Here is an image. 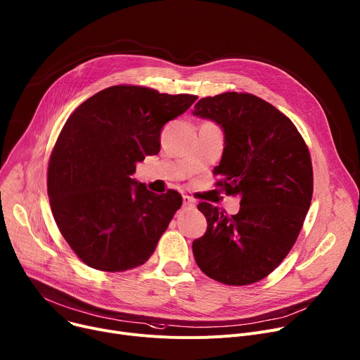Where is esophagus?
Instances as JSON below:
<instances>
[{"label": "esophagus", "mask_w": 360, "mask_h": 360, "mask_svg": "<svg viewBox=\"0 0 360 360\" xmlns=\"http://www.w3.org/2000/svg\"><path fill=\"white\" fill-rule=\"evenodd\" d=\"M182 201H184V207L185 208H195V201L191 198V197H188V195H184L182 197Z\"/></svg>", "instance_id": "esophagus-1"}]
</instances>
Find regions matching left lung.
Returning a JSON list of instances; mask_svg holds the SVG:
<instances>
[{
  "label": "left lung",
  "instance_id": "8db88e82",
  "mask_svg": "<svg viewBox=\"0 0 360 360\" xmlns=\"http://www.w3.org/2000/svg\"><path fill=\"white\" fill-rule=\"evenodd\" d=\"M193 114L224 133V150L212 174L240 210L227 215L198 204L207 231L193 242L197 265L227 285L268 276L290 253L313 197L309 152L291 120L252 94L224 92L201 98Z\"/></svg>",
  "mask_w": 360,
  "mask_h": 360
}]
</instances>
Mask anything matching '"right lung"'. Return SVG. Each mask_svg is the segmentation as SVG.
<instances>
[{"mask_svg":"<svg viewBox=\"0 0 360 360\" xmlns=\"http://www.w3.org/2000/svg\"><path fill=\"white\" fill-rule=\"evenodd\" d=\"M197 100L134 85L105 88L65 123L47 171V194L65 240L88 266L122 272L143 265L182 205L131 178L160 150L163 126Z\"/></svg>","mask_w":360,"mask_h":360,"instance_id":"1","label":"right lung"}]
</instances>
